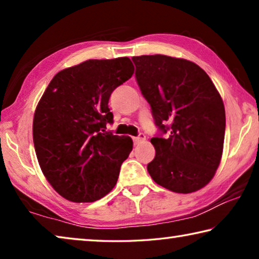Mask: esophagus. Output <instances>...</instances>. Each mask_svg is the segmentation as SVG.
I'll return each instance as SVG.
<instances>
[{"mask_svg": "<svg viewBox=\"0 0 259 259\" xmlns=\"http://www.w3.org/2000/svg\"><path fill=\"white\" fill-rule=\"evenodd\" d=\"M145 139H146V136H145V135H144V134H139V135L137 136V137H134L135 145H138V144L143 143Z\"/></svg>", "mask_w": 259, "mask_h": 259, "instance_id": "34e87169", "label": "esophagus"}]
</instances>
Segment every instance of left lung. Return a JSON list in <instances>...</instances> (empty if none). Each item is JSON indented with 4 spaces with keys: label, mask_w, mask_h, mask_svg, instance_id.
<instances>
[{
    "label": "left lung",
    "mask_w": 259,
    "mask_h": 259,
    "mask_svg": "<svg viewBox=\"0 0 259 259\" xmlns=\"http://www.w3.org/2000/svg\"><path fill=\"white\" fill-rule=\"evenodd\" d=\"M133 61L161 131L151 139L155 157L147 164L148 174L175 193L200 190L214 176L223 154L226 120L221 95L208 74L190 60L152 55Z\"/></svg>",
    "instance_id": "left-lung-1"
}]
</instances>
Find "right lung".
<instances>
[{"label": "right lung", "mask_w": 259, "mask_h": 259, "mask_svg": "<svg viewBox=\"0 0 259 259\" xmlns=\"http://www.w3.org/2000/svg\"><path fill=\"white\" fill-rule=\"evenodd\" d=\"M128 57L90 59L57 73L35 109L33 140L47 181L72 202H94L112 191L133 151L129 136L106 133L108 100L133 76Z\"/></svg>", "instance_id": "1"}]
</instances>
